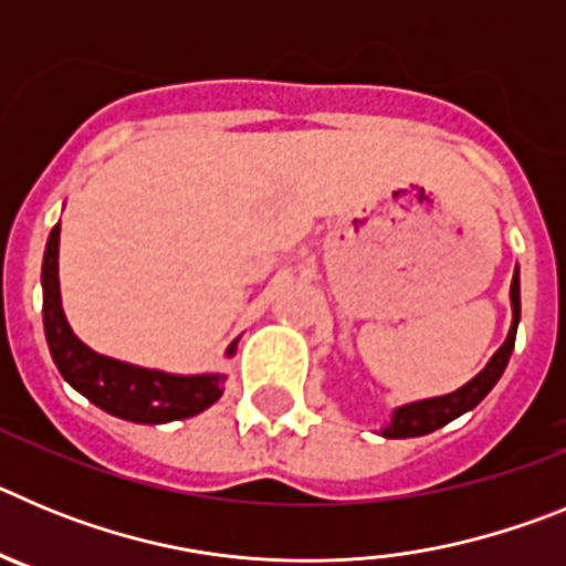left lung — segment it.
Segmentation results:
<instances>
[{
  "mask_svg": "<svg viewBox=\"0 0 566 566\" xmlns=\"http://www.w3.org/2000/svg\"><path fill=\"white\" fill-rule=\"evenodd\" d=\"M510 306H513V323H510L507 339L502 343L490 363L484 365L476 377L464 382L462 388H457L453 394H444V397H431V399H419V402H408L394 408L391 422L382 428L385 439H411V437H424V433H433L442 424L453 422L462 413L473 411L490 391L493 385L499 382V377L507 368V359L513 354V345H516V328L518 317H522V300H518V266L513 272V283H510Z\"/></svg>",
  "mask_w": 566,
  "mask_h": 566,
  "instance_id": "8db88e82",
  "label": "left lung"
}]
</instances>
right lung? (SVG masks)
I'll list each match as a JSON object with an SVG mask.
<instances>
[{
	"instance_id": "1",
	"label": "right lung",
	"mask_w": 566,
	"mask_h": 566,
	"mask_svg": "<svg viewBox=\"0 0 566 566\" xmlns=\"http://www.w3.org/2000/svg\"><path fill=\"white\" fill-rule=\"evenodd\" d=\"M59 234H62V227L56 223L48 238L42 263L44 337H48L50 357L56 363L59 374L102 411L138 424L189 419L218 402L227 382L223 374L184 377V374L142 368V365L104 357L73 334L64 317L62 292H59ZM234 348H238V339L227 348V357H232Z\"/></svg>"
}]
</instances>
